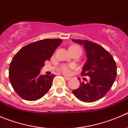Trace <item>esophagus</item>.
<instances>
[{"instance_id": "1", "label": "esophagus", "mask_w": 128, "mask_h": 128, "mask_svg": "<svg viewBox=\"0 0 128 128\" xmlns=\"http://www.w3.org/2000/svg\"><path fill=\"white\" fill-rule=\"evenodd\" d=\"M64 78H65V80H66V81H68V80H70L71 79V78H70V77H68V76H64Z\"/></svg>"}]
</instances>
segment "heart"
Instances as JSON below:
<instances>
[{
  "mask_svg": "<svg viewBox=\"0 0 128 128\" xmlns=\"http://www.w3.org/2000/svg\"><path fill=\"white\" fill-rule=\"evenodd\" d=\"M70 48H74V49H80V50H81V47H79V46H72V47H70ZM70 66H68V65H62V67H61V69H62V70L63 71L65 74H68L70 72Z\"/></svg>",
  "mask_w": 128,
  "mask_h": 128,
  "instance_id": "heart-1",
  "label": "heart"
}]
</instances>
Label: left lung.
I'll list each match as a JSON object with an SVG mask.
<instances>
[{"instance_id":"obj_1","label":"left lung","mask_w":128,"mask_h":128,"mask_svg":"<svg viewBox=\"0 0 128 128\" xmlns=\"http://www.w3.org/2000/svg\"><path fill=\"white\" fill-rule=\"evenodd\" d=\"M72 42L83 46L86 62L81 74L88 76L90 81L81 82L78 89L72 93L79 100L92 102L99 100L110 90L117 76V66L112 56L102 46L87 40H72Z\"/></svg>"}]
</instances>
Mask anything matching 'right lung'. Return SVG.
Here are the masks:
<instances>
[{
	"instance_id": "add662e5",
	"label": "right lung",
	"mask_w": 128,
	"mask_h": 128,
	"mask_svg": "<svg viewBox=\"0 0 128 128\" xmlns=\"http://www.w3.org/2000/svg\"><path fill=\"white\" fill-rule=\"evenodd\" d=\"M62 42L61 39L42 40L22 47L14 55L9 78L14 91L22 99L36 100L50 90L54 75H41L40 70Z\"/></svg>"
}]
</instances>
